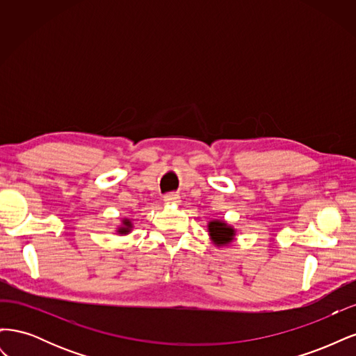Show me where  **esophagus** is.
I'll use <instances>...</instances> for the list:
<instances>
[{"label":"esophagus","instance_id":"obj_1","mask_svg":"<svg viewBox=\"0 0 356 356\" xmlns=\"http://www.w3.org/2000/svg\"><path fill=\"white\" fill-rule=\"evenodd\" d=\"M165 203H168V204H178L179 203V196L175 195V193H169V195L165 196Z\"/></svg>","mask_w":356,"mask_h":356}]
</instances>
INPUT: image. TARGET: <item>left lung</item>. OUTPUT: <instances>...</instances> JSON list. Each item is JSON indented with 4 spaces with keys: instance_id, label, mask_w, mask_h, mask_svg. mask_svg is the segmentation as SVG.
<instances>
[{
    "instance_id": "left-lung-1",
    "label": "left lung",
    "mask_w": 356,
    "mask_h": 356,
    "mask_svg": "<svg viewBox=\"0 0 356 356\" xmlns=\"http://www.w3.org/2000/svg\"><path fill=\"white\" fill-rule=\"evenodd\" d=\"M208 229H209L211 239L213 241L215 245L218 246L230 243L234 238V229L225 224L224 221H220V220L211 221L208 224Z\"/></svg>"
}]
</instances>
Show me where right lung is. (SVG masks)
Listing matches in <instances>:
<instances>
[{"mask_svg": "<svg viewBox=\"0 0 356 356\" xmlns=\"http://www.w3.org/2000/svg\"><path fill=\"white\" fill-rule=\"evenodd\" d=\"M131 229H132V222H131V220H123V225H122V227H118V233H120V234H127L129 232H131Z\"/></svg>", "mask_w": 356, "mask_h": 356, "instance_id": "obj_1", "label": "right lung"}]
</instances>
